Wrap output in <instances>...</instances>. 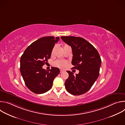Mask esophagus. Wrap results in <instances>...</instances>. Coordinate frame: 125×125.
Instances as JSON below:
<instances>
[{"label":"esophagus","mask_w":125,"mask_h":125,"mask_svg":"<svg viewBox=\"0 0 125 125\" xmlns=\"http://www.w3.org/2000/svg\"><path fill=\"white\" fill-rule=\"evenodd\" d=\"M64 72V71L63 70H61H61H60V72L61 73H63V72Z\"/></svg>","instance_id":"1"}]
</instances>
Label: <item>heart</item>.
<instances>
[{"mask_svg": "<svg viewBox=\"0 0 125 125\" xmlns=\"http://www.w3.org/2000/svg\"><path fill=\"white\" fill-rule=\"evenodd\" d=\"M67 45H65L64 46V47H65ZM53 50H54V49H53ZM55 65L56 66H57L59 68H65L67 65V62L65 61H63V60H57L55 62Z\"/></svg>", "mask_w": 125, "mask_h": 125, "instance_id": "obj_1", "label": "heart"}]
</instances>
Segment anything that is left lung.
Returning a JSON list of instances; mask_svg holds the SVG:
<instances>
[{
    "label": "left lung",
    "mask_w": 125,
    "mask_h": 125,
    "mask_svg": "<svg viewBox=\"0 0 125 125\" xmlns=\"http://www.w3.org/2000/svg\"><path fill=\"white\" fill-rule=\"evenodd\" d=\"M61 39L72 49V64L73 69L79 70L78 74L69 71L66 80V90L71 94L79 95L90 90L99 75L101 60L96 48L83 38L73 36H62Z\"/></svg>",
    "instance_id": "8db88e82"
}]
</instances>
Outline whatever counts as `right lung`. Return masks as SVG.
<instances>
[{"mask_svg": "<svg viewBox=\"0 0 125 125\" xmlns=\"http://www.w3.org/2000/svg\"><path fill=\"white\" fill-rule=\"evenodd\" d=\"M59 37H42L30 44L20 59V72L25 84L32 92L42 94L52 87L53 82L60 73L58 68L47 71L42 68L50 58L52 50Z\"/></svg>", "mask_w": 125, "mask_h": 125, "instance_id": "1", "label": "right lung"}]
</instances>
